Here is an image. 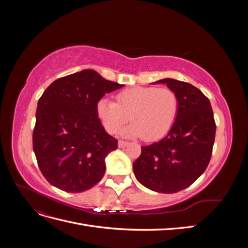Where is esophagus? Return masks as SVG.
Masks as SVG:
<instances>
[{
  "label": "esophagus",
  "instance_id": "1",
  "mask_svg": "<svg viewBox=\"0 0 248 248\" xmlns=\"http://www.w3.org/2000/svg\"><path fill=\"white\" fill-rule=\"evenodd\" d=\"M128 144H129V142H127V141L119 140V141H118V147H119V148H125Z\"/></svg>",
  "mask_w": 248,
  "mask_h": 248
}]
</instances>
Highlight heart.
Here are the masks:
<instances>
[{
  "label": "heart",
  "instance_id": "b5f03b06",
  "mask_svg": "<svg viewBox=\"0 0 248 248\" xmlns=\"http://www.w3.org/2000/svg\"><path fill=\"white\" fill-rule=\"evenodd\" d=\"M179 109L177 94L169 88L133 87L117 94V102L108 98L97 102V115L109 133H115L129 120L123 136L153 140L166 134L174 124Z\"/></svg>",
  "mask_w": 248,
  "mask_h": 248
}]
</instances>
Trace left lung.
Segmentation results:
<instances>
[{"label":"left lung","mask_w":248,"mask_h":248,"mask_svg":"<svg viewBox=\"0 0 248 248\" xmlns=\"http://www.w3.org/2000/svg\"><path fill=\"white\" fill-rule=\"evenodd\" d=\"M152 84H164L172 90L178 96L179 109L167 136L141 147L133 171L147 188L174 193L190 186L207 169L216 125L211 103L198 88L174 78Z\"/></svg>","instance_id":"obj_1"}]
</instances>
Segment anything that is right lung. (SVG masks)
<instances>
[{
	"label": "right lung",
	"instance_id": "1",
	"mask_svg": "<svg viewBox=\"0 0 248 248\" xmlns=\"http://www.w3.org/2000/svg\"><path fill=\"white\" fill-rule=\"evenodd\" d=\"M124 87L85 69L51 82L37 104L33 149L48 183L67 192H82L98 183L106 157L118 140L106 131L97 102Z\"/></svg>",
	"mask_w": 248,
	"mask_h": 248
}]
</instances>
